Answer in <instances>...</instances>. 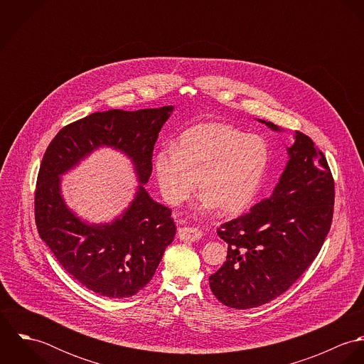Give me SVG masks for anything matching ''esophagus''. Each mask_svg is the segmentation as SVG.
I'll return each instance as SVG.
<instances>
[{
  "mask_svg": "<svg viewBox=\"0 0 364 364\" xmlns=\"http://www.w3.org/2000/svg\"><path fill=\"white\" fill-rule=\"evenodd\" d=\"M178 237L183 241H199L202 238V231L199 228L195 227H182L178 230Z\"/></svg>",
  "mask_w": 364,
  "mask_h": 364,
  "instance_id": "34e87169",
  "label": "esophagus"
}]
</instances>
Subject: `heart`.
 <instances>
[{"mask_svg":"<svg viewBox=\"0 0 364 364\" xmlns=\"http://www.w3.org/2000/svg\"><path fill=\"white\" fill-rule=\"evenodd\" d=\"M267 161V147L258 136L208 122L186 130L173 151L156 153L153 165L161 195L169 205L188 199L198 181L202 208L234 215L257 198Z\"/></svg>","mask_w":364,"mask_h":364,"instance_id":"1","label":"heart"}]
</instances>
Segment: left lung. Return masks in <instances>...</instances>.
<instances>
[{"label": "left lung", "instance_id": "8db88e82", "mask_svg": "<svg viewBox=\"0 0 364 364\" xmlns=\"http://www.w3.org/2000/svg\"><path fill=\"white\" fill-rule=\"evenodd\" d=\"M273 132L282 127L258 119ZM287 164L272 195L250 213L224 223L227 260L208 277L220 303L259 307L283 294L318 255L332 223L335 186L326 158L296 132Z\"/></svg>", "mask_w": 364, "mask_h": 364}]
</instances>
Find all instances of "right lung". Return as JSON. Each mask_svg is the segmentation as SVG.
I'll use <instances>...</instances> for the list:
<instances>
[{
    "instance_id": "add662e5",
    "label": "right lung",
    "mask_w": 364,
    "mask_h": 364,
    "mask_svg": "<svg viewBox=\"0 0 364 364\" xmlns=\"http://www.w3.org/2000/svg\"><path fill=\"white\" fill-rule=\"evenodd\" d=\"M173 106L92 113L61 129L39 169L35 220L41 238L60 264L88 290L110 299L139 293L154 276L176 234L171 210L153 200L144 185L153 171V150ZM100 148H112L132 161L139 185L119 216L90 223L68 208L60 176Z\"/></svg>"
}]
</instances>
